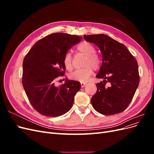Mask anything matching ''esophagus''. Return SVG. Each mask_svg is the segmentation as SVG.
Returning a JSON list of instances; mask_svg holds the SVG:
<instances>
[{
    "mask_svg": "<svg viewBox=\"0 0 154 154\" xmlns=\"http://www.w3.org/2000/svg\"><path fill=\"white\" fill-rule=\"evenodd\" d=\"M86 85H87V83L81 82V87H84Z\"/></svg>",
    "mask_w": 154,
    "mask_h": 154,
    "instance_id": "34e87169",
    "label": "esophagus"
}]
</instances>
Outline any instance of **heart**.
I'll return each instance as SVG.
<instances>
[{"label": "heart", "mask_w": 154, "mask_h": 154, "mask_svg": "<svg viewBox=\"0 0 154 154\" xmlns=\"http://www.w3.org/2000/svg\"><path fill=\"white\" fill-rule=\"evenodd\" d=\"M79 52L86 56L83 66L85 67L81 69H77L69 75L71 80L78 82H85L93 73V69L96 70L100 66V60L97 55L95 54L96 49L94 45L87 42L79 44L77 47ZM63 64L66 69L71 71L72 69V56L70 53H67L64 56Z\"/></svg>", "instance_id": "heart-1"}]
</instances>
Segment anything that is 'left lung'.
<instances>
[{
    "label": "left lung",
    "instance_id": "1",
    "mask_svg": "<svg viewBox=\"0 0 154 154\" xmlns=\"http://www.w3.org/2000/svg\"><path fill=\"white\" fill-rule=\"evenodd\" d=\"M102 54V63L97 78V91L92 97L94 109L103 115L122 112L131 102L139 83L138 65L126 46L104 34L84 35Z\"/></svg>",
    "mask_w": 154,
    "mask_h": 154
}]
</instances>
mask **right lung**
Segmentation results:
<instances>
[{"label":"right lung","mask_w":154,"mask_h":154,"mask_svg":"<svg viewBox=\"0 0 154 154\" xmlns=\"http://www.w3.org/2000/svg\"><path fill=\"white\" fill-rule=\"evenodd\" d=\"M81 36L53 33L37 41L23 61L22 85L33 108L40 114L57 117L72 108L80 83L66 78L57 87L56 79L64 75L63 58Z\"/></svg>","instance_id":"right-lung-1"}]
</instances>
